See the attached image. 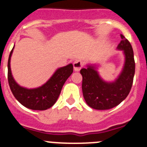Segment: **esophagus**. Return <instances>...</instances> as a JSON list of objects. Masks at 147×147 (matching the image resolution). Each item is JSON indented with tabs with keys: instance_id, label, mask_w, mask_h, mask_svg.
Here are the masks:
<instances>
[{
	"instance_id": "34e87169",
	"label": "esophagus",
	"mask_w": 147,
	"mask_h": 147,
	"mask_svg": "<svg viewBox=\"0 0 147 147\" xmlns=\"http://www.w3.org/2000/svg\"><path fill=\"white\" fill-rule=\"evenodd\" d=\"M84 64V61H81V60H75V62L73 63L74 69H75L76 72L80 71V69L82 68Z\"/></svg>"
}]
</instances>
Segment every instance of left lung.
Here are the masks:
<instances>
[{
    "mask_svg": "<svg viewBox=\"0 0 147 147\" xmlns=\"http://www.w3.org/2000/svg\"><path fill=\"white\" fill-rule=\"evenodd\" d=\"M118 49L123 51L125 63L123 69L115 81H103L95 66H88L81 69L82 75V91L86 104L98 110L112 109L118 106L129 95L133 83L135 63L131 43L123 35Z\"/></svg>",
    "mask_w": 147,
    "mask_h": 147,
    "instance_id": "left-lung-1",
    "label": "left lung"
}]
</instances>
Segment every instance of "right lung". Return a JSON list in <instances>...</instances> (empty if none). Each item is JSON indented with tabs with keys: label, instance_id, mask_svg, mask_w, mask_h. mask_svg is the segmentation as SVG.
<instances>
[{
	"label": "right lung",
	"instance_id": "1",
	"mask_svg": "<svg viewBox=\"0 0 147 147\" xmlns=\"http://www.w3.org/2000/svg\"><path fill=\"white\" fill-rule=\"evenodd\" d=\"M14 47L8 60V82L15 98L26 108L33 110H46L54 105L58 100L63 84L73 72L72 63L58 69L51 78L43 86L35 89H26L15 82L10 69V59Z\"/></svg>",
	"mask_w": 147,
	"mask_h": 147
}]
</instances>
